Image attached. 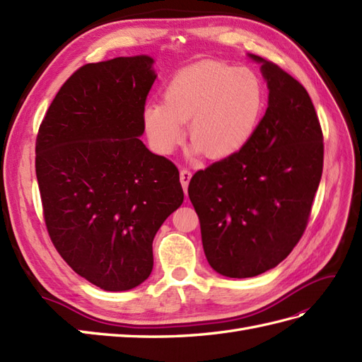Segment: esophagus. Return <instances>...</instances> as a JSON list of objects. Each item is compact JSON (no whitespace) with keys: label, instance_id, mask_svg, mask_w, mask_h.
I'll use <instances>...</instances> for the list:
<instances>
[{"label":"esophagus","instance_id":"34e87169","mask_svg":"<svg viewBox=\"0 0 362 362\" xmlns=\"http://www.w3.org/2000/svg\"><path fill=\"white\" fill-rule=\"evenodd\" d=\"M191 171L189 170H187V168H183V170H180V182H182V187H183V191H185V194H187V191H188V185H189V180H191Z\"/></svg>","mask_w":362,"mask_h":362}]
</instances>
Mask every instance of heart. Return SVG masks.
Returning a JSON list of instances; mask_svg holds the SVG:
<instances>
[{"label":"heart","instance_id":"heart-1","mask_svg":"<svg viewBox=\"0 0 362 362\" xmlns=\"http://www.w3.org/2000/svg\"><path fill=\"white\" fill-rule=\"evenodd\" d=\"M263 107V81L254 70L203 61L175 73L163 102L145 105L142 125L153 150L170 154L183 141L188 122L192 153L225 159L251 141Z\"/></svg>","mask_w":362,"mask_h":362}]
</instances>
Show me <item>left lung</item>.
<instances>
[{"label": "left lung", "mask_w": 362, "mask_h": 362, "mask_svg": "<svg viewBox=\"0 0 362 362\" xmlns=\"http://www.w3.org/2000/svg\"><path fill=\"white\" fill-rule=\"evenodd\" d=\"M269 98L245 148L192 175L189 200L206 260L229 278L260 275L292 252L308 226L324 145L309 93L257 54Z\"/></svg>", "instance_id": "1"}]
</instances>
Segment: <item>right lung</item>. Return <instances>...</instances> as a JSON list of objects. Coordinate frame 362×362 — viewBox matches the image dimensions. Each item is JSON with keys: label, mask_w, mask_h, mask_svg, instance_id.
Here are the masks:
<instances>
[{"label": "right lung", "mask_w": 362, "mask_h": 362, "mask_svg": "<svg viewBox=\"0 0 362 362\" xmlns=\"http://www.w3.org/2000/svg\"><path fill=\"white\" fill-rule=\"evenodd\" d=\"M146 54L87 64L64 82L36 137L45 226L59 255L110 292L153 271V240L183 202L179 170L141 141L157 75Z\"/></svg>", "instance_id": "1"}]
</instances>
